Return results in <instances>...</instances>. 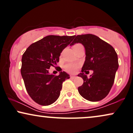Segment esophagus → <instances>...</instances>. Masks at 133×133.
<instances>
[{
	"label": "esophagus",
	"instance_id": "esophagus-1",
	"mask_svg": "<svg viewBox=\"0 0 133 133\" xmlns=\"http://www.w3.org/2000/svg\"><path fill=\"white\" fill-rule=\"evenodd\" d=\"M75 77H76V76H75V75H71V76H70V78H74Z\"/></svg>",
	"mask_w": 133,
	"mask_h": 133
}]
</instances>
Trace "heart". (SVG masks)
I'll use <instances>...</instances> for the list:
<instances>
[{"mask_svg": "<svg viewBox=\"0 0 133 133\" xmlns=\"http://www.w3.org/2000/svg\"><path fill=\"white\" fill-rule=\"evenodd\" d=\"M78 45L80 44H76L74 46ZM79 67H80V64L78 63H68L65 65L64 69L67 72H69V73H74Z\"/></svg>", "mask_w": 133, "mask_h": 133, "instance_id": "heart-1", "label": "heart"}]
</instances>
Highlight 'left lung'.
I'll return each mask as SVG.
<instances>
[{
    "mask_svg": "<svg viewBox=\"0 0 133 133\" xmlns=\"http://www.w3.org/2000/svg\"><path fill=\"white\" fill-rule=\"evenodd\" d=\"M74 38L70 45L82 43L86 54L82 72L78 75L83 80L78 93L87 100L99 101L107 96L114 84L118 68L117 54L113 46L95 35H78ZM89 70H93L94 73L88 78L84 72Z\"/></svg>",
    "mask_w": 133,
    "mask_h": 133,
    "instance_id": "1",
    "label": "left lung"
}]
</instances>
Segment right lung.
<instances>
[{
	"instance_id": "add662e5",
	"label": "right lung",
	"mask_w": 133,
	"mask_h": 133,
	"mask_svg": "<svg viewBox=\"0 0 133 133\" xmlns=\"http://www.w3.org/2000/svg\"><path fill=\"white\" fill-rule=\"evenodd\" d=\"M74 37L48 36L32 43L23 53L21 75L27 92L36 103L50 105L59 96L63 82L69 75L64 71L57 76L50 75L48 69L57 64L62 51Z\"/></svg>"
}]
</instances>
